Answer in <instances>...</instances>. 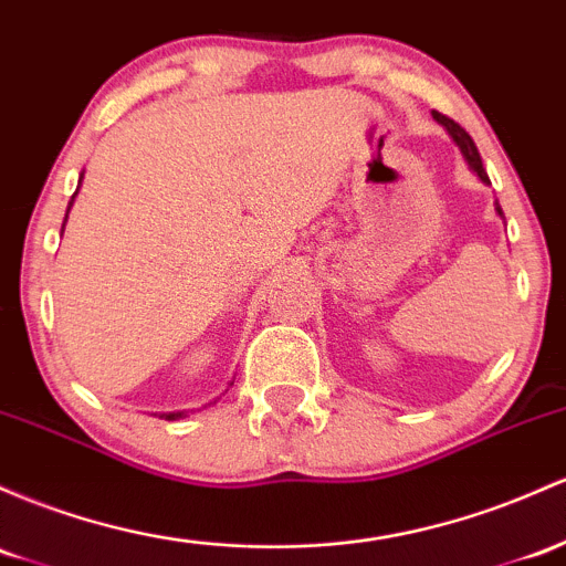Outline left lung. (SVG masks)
I'll return each instance as SVG.
<instances>
[{
    "instance_id": "1",
    "label": "left lung",
    "mask_w": 566,
    "mask_h": 566,
    "mask_svg": "<svg viewBox=\"0 0 566 566\" xmlns=\"http://www.w3.org/2000/svg\"><path fill=\"white\" fill-rule=\"evenodd\" d=\"M432 117H434V120L440 123V126L446 128V132H449L451 139H454V145L459 147V153H462L464 164H468L470 169H473V171L478 174V177H481V182H486V185H489L486 169H483V160H481V155H478V147H475V142L470 139V134L464 132V128L459 126V123L451 120V117L440 115V112H432ZM494 209H496V214L502 217V209H500V203H494ZM502 220H505V217H502Z\"/></svg>"
}]
</instances>
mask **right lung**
Wrapping results in <instances>:
<instances>
[{"label":"right lung","mask_w":566,"mask_h":566,"mask_svg":"<svg viewBox=\"0 0 566 566\" xmlns=\"http://www.w3.org/2000/svg\"><path fill=\"white\" fill-rule=\"evenodd\" d=\"M80 185H83V174H80V179H77V188H80ZM74 198H77V190H74L70 207H66V217H70V209H72ZM66 217H64V226H66ZM64 226H61V233H64ZM182 416H185V411H171V413H164V419H166V421H177V419H182Z\"/></svg>","instance_id":"add662e5"}]
</instances>
